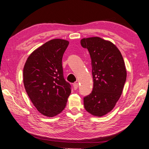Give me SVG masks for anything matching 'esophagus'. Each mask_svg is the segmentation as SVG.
<instances>
[{"mask_svg":"<svg viewBox=\"0 0 149 149\" xmlns=\"http://www.w3.org/2000/svg\"><path fill=\"white\" fill-rule=\"evenodd\" d=\"M73 87H74V89L75 90H76L78 88V84H77V83H74V84H73Z\"/></svg>","mask_w":149,"mask_h":149,"instance_id":"esophagus-1","label":"esophagus"}]
</instances>
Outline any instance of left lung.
I'll use <instances>...</instances> for the list:
<instances>
[{
    "instance_id": "8db88e82",
    "label": "left lung",
    "mask_w": 149,
    "mask_h": 149,
    "mask_svg": "<svg viewBox=\"0 0 149 149\" xmlns=\"http://www.w3.org/2000/svg\"><path fill=\"white\" fill-rule=\"evenodd\" d=\"M87 49L92 65L93 88L84 97V107L93 116L101 117L110 112L122 95L127 77L122 55L114 44L100 37L81 40Z\"/></svg>"
}]
</instances>
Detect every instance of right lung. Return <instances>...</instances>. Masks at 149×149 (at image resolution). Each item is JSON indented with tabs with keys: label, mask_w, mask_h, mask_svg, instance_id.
<instances>
[{
	"label": "right lung",
	"mask_w": 149,
	"mask_h": 149,
	"mask_svg": "<svg viewBox=\"0 0 149 149\" xmlns=\"http://www.w3.org/2000/svg\"><path fill=\"white\" fill-rule=\"evenodd\" d=\"M69 41L54 39L29 55L24 67V85L33 104L48 117L60 114L66 105L71 86L64 79L62 56Z\"/></svg>",
	"instance_id": "right-lung-1"
}]
</instances>
